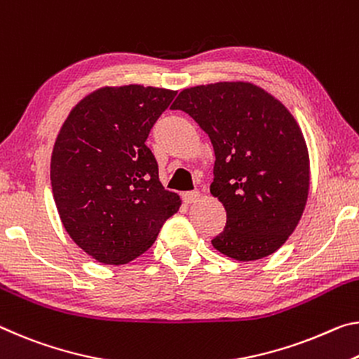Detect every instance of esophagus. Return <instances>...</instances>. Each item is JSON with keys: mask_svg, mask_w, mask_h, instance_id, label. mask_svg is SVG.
<instances>
[{"mask_svg": "<svg viewBox=\"0 0 359 359\" xmlns=\"http://www.w3.org/2000/svg\"><path fill=\"white\" fill-rule=\"evenodd\" d=\"M182 198H184V201H185L187 204L196 203L198 200H200V191H196V190L185 191V193H182Z\"/></svg>", "mask_w": 359, "mask_h": 359, "instance_id": "1", "label": "esophagus"}]
</instances>
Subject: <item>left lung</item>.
I'll return each mask as SVG.
<instances>
[{"label": "left lung", "instance_id": "obj_1", "mask_svg": "<svg viewBox=\"0 0 359 359\" xmlns=\"http://www.w3.org/2000/svg\"><path fill=\"white\" fill-rule=\"evenodd\" d=\"M170 108L189 113L212 142L210 193L226 210L212 246L241 262L278 251L302 217L310 189L309 150L294 116L243 81L184 89Z\"/></svg>", "mask_w": 359, "mask_h": 359}]
</instances>
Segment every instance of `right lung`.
Returning a JSON list of instances; mask_svg holds the SVG:
<instances>
[{
  "mask_svg": "<svg viewBox=\"0 0 359 359\" xmlns=\"http://www.w3.org/2000/svg\"><path fill=\"white\" fill-rule=\"evenodd\" d=\"M177 90L129 84L100 88L70 111L50 158V185L65 230L100 264L144 254L180 208L164 190L145 145Z\"/></svg>",
  "mask_w": 359,
  "mask_h": 359,
  "instance_id": "add662e5",
  "label": "right lung"
}]
</instances>
